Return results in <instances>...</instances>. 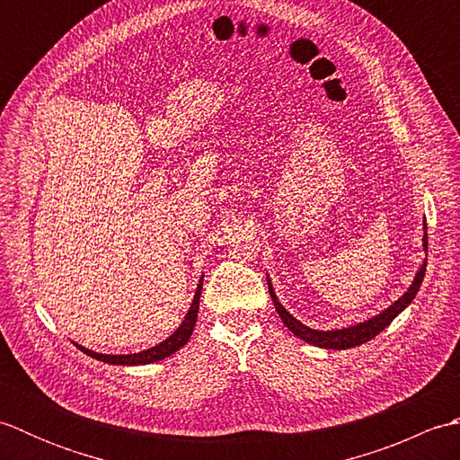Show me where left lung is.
I'll use <instances>...</instances> for the list:
<instances>
[{
  "mask_svg": "<svg viewBox=\"0 0 460 460\" xmlns=\"http://www.w3.org/2000/svg\"><path fill=\"white\" fill-rule=\"evenodd\" d=\"M425 229H427V223H425ZM423 241H425L423 247L427 251V231H425ZM425 269H427V261L423 262L421 269H419L417 277L413 280V285L409 287V290L405 292V295L399 298V300H395L392 306L381 312V314H377L376 318H371L367 322H361V324H358V326H349V328H341V330H328V332L312 330V328H308L305 324H300L296 318H292L288 312L282 308L279 298L275 296V290H272L269 279H267V285H269L270 298H272V302H275V308L279 312L280 320L285 322L287 328L292 332V334L298 336L300 340L308 341V344H312V346H320V348H328V349H346V348L361 346V344H366V341H369L371 338H376L381 330L392 324V320L399 314V312H402L407 305H411V300L415 298L417 290H419V287H421V282H423Z\"/></svg>",
  "mask_w": 460,
  "mask_h": 460,
  "instance_id": "obj_1",
  "label": "left lung"
}]
</instances>
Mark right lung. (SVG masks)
<instances>
[{
	"mask_svg": "<svg viewBox=\"0 0 460 460\" xmlns=\"http://www.w3.org/2000/svg\"><path fill=\"white\" fill-rule=\"evenodd\" d=\"M201 282L203 279L199 280L198 285V290H195V296H193V302L190 306V312L188 316H185V320L181 322V326L173 332V334L164 340L162 344L154 346L150 349H144V351H138V354H128V356H109V354H96V351L93 349H86L83 346L81 351H84L86 356H91L94 359H101V361H106V364H116V366H140V364H152V361H160L164 358L172 356L173 351H178L181 346L188 344V340L191 336L193 332V326H195V320H198V312H199V296H201Z\"/></svg>",
	"mask_w": 460,
	"mask_h": 460,
	"instance_id": "1",
	"label": "right lung"
}]
</instances>
